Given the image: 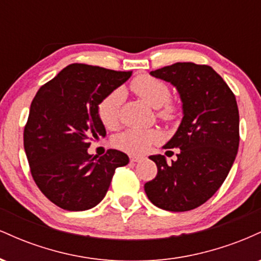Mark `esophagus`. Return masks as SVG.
<instances>
[{
    "mask_svg": "<svg viewBox=\"0 0 261 261\" xmlns=\"http://www.w3.org/2000/svg\"><path fill=\"white\" fill-rule=\"evenodd\" d=\"M143 160H145V158L141 157V155H130V161L131 162H141Z\"/></svg>",
    "mask_w": 261,
    "mask_h": 261,
    "instance_id": "esophagus-1",
    "label": "esophagus"
}]
</instances>
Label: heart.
Here are the masks:
<instances>
[{
  "label": "heart",
  "instance_id": "obj_1",
  "mask_svg": "<svg viewBox=\"0 0 261 261\" xmlns=\"http://www.w3.org/2000/svg\"><path fill=\"white\" fill-rule=\"evenodd\" d=\"M131 89L151 107L157 108V116L164 122H172L178 118V107L170 98V88L164 81L148 74L137 76L131 82ZM124 93L115 89L106 95L98 104V116L107 128H115L120 121V110ZM157 130H127L114 140V146L130 154H142L152 145L160 142Z\"/></svg>",
  "mask_w": 261,
  "mask_h": 261
}]
</instances>
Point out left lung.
Segmentation results:
<instances>
[{
	"label": "left lung",
	"mask_w": 261,
	"mask_h": 261,
	"mask_svg": "<svg viewBox=\"0 0 261 261\" xmlns=\"http://www.w3.org/2000/svg\"><path fill=\"white\" fill-rule=\"evenodd\" d=\"M151 74L178 89L184 116L164 146L179 148L176 160L167 163L164 155H151L158 172L145 191L157 207L190 211L212 197L232 168L239 146L238 106L227 83L207 65L176 62Z\"/></svg>",
	"instance_id": "obj_1"
}]
</instances>
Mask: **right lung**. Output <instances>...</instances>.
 I'll return each mask as SVG.
<instances>
[{"label":"right lung","instance_id":"1","mask_svg":"<svg viewBox=\"0 0 261 261\" xmlns=\"http://www.w3.org/2000/svg\"><path fill=\"white\" fill-rule=\"evenodd\" d=\"M131 73L72 64L35 94L23 134L25 154L35 184L59 207H94L106 196L115 169L128 163L118 149H108L97 160L88 147L91 140L107 134L98 104Z\"/></svg>","mask_w":261,"mask_h":261}]
</instances>
